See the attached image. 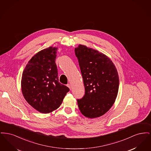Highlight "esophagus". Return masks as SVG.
<instances>
[{
	"mask_svg": "<svg viewBox=\"0 0 151 151\" xmlns=\"http://www.w3.org/2000/svg\"><path fill=\"white\" fill-rule=\"evenodd\" d=\"M67 86H68L70 89H71V86L70 84H68L67 85Z\"/></svg>",
	"mask_w": 151,
	"mask_h": 151,
	"instance_id": "34e87169",
	"label": "esophagus"
}]
</instances>
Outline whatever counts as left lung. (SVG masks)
Listing matches in <instances>:
<instances>
[{"mask_svg":"<svg viewBox=\"0 0 151 151\" xmlns=\"http://www.w3.org/2000/svg\"><path fill=\"white\" fill-rule=\"evenodd\" d=\"M85 87V94L78 99L80 112L94 118L111 108L119 89V77L111 59L96 50L79 45L75 49Z\"/></svg>","mask_w":151,"mask_h":151,"instance_id":"8db88e82","label":"left lung"}]
</instances>
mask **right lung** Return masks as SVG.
<instances>
[{
  "instance_id": "obj_1",
  "label": "right lung",
  "mask_w": 151,
  "mask_h": 151,
  "mask_svg": "<svg viewBox=\"0 0 151 151\" xmlns=\"http://www.w3.org/2000/svg\"><path fill=\"white\" fill-rule=\"evenodd\" d=\"M57 47H49L31 58L22 72V94L30 105L42 113L60 106L70 89L59 82L55 63Z\"/></svg>"
}]
</instances>
